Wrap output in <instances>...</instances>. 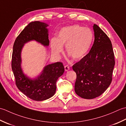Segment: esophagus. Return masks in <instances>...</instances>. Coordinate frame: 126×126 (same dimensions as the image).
<instances>
[{
  "label": "esophagus",
  "instance_id": "1",
  "mask_svg": "<svg viewBox=\"0 0 126 126\" xmlns=\"http://www.w3.org/2000/svg\"><path fill=\"white\" fill-rule=\"evenodd\" d=\"M64 69L65 71H67L70 70V68H69V66L68 65H66L64 66Z\"/></svg>",
  "mask_w": 126,
  "mask_h": 126
}]
</instances>
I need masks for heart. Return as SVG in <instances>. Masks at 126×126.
Listing matches in <instances>:
<instances>
[{"mask_svg":"<svg viewBox=\"0 0 126 126\" xmlns=\"http://www.w3.org/2000/svg\"><path fill=\"white\" fill-rule=\"evenodd\" d=\"M94 39L92 31L88 28L74 25L63 28L58 32L56 39L51 41L52 52L59 56L65 45L67 54L74 60L83 58L89 51Z\"/></svg>","mask_w":126,"mask_h":126,"instance_id":"heart-1","label":"heart"}]
</instances>
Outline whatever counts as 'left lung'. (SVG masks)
<instances>
[{
  "label": "left lung",
  "mask_w": 126,
  "mask_h": 126,
  "mask_svg": "<svg viewBox=\"0 0 126 126\" xmlns=\"http://www.w3.org/2000/svg\"><path fill=\"white\" fill-rule=\"evenodd\" d=\"M95 40L89 52L73 66L76 73L75 91L85 99H93L105 92L112 81L115 65L111 42L97 25L94 24Z\"/></svg>",
  "instance_id": "8db88e82"
}]
</instances>
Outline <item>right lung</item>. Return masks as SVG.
<instances>
[{
	"instance_id": "1",
	"label": "right lung",
	"mask_w": 126,
	"mask_h": 126,
	"mask_svg": "<svg viewBox=\"0 0 126 126\" xmlns=\"http://www.w3.org/2000/svg\"><path fill=\"white\" fill-rule=\"evenodd\" d=\"M48 25L35 21L29 23L16 39L13 47L12 69L18 89L27 97L37 101H44L54 95L56 82L64 72L63 63L56 62L45 66L40 75L30 79L23 73L21 52L24 44L36 41L44 46L49 45Z\"/></svg>"
}]
</instances>
